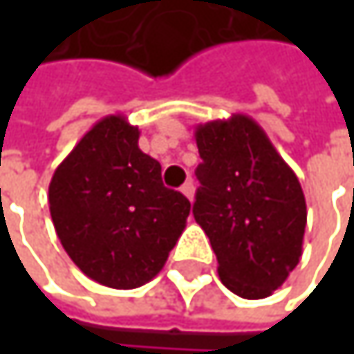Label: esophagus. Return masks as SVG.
<instances>
[{
    "label": "esophagus",
    "instance_id": "1",
    "mask_svg": "<svg viewBox=\"0 0 354 354\" xmlns=\"http://www.w3.org/2000/svg\"><path fill=\"white\" fill-rule=\"evenodd\" d=\"M182 194H184L190 203L194 201V184H192V180H188V182L182 186Z\"/></svg>",
    "mask_w": 354,
    "mask_h": 354
}]
</instances>
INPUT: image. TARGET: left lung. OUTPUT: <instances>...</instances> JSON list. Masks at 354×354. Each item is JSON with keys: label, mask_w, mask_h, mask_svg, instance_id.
Here are the masks:
<instances>
[{"label": "left lung", "mask_w": 354, "mask_h": 354, "mask_svg": "<svg viewBox=\"0 0 354 354\" xmlns=\"http://www.w3.org/2000/svg\"><path fill=\"white\" fill-rule=\"evenodd\" d=\"M194 139L203 164L192 215L211 240L219 279L244 299H264L301 258V184L246 114L196 124Z\"/></svg>", "instance_id": "left-lung-1"}]
</instances>
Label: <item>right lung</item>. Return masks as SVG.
I'll return each instance as SVG.
<instances>
[{"label": "right lung", "instance_id": "obj_1", "mask_svg": "<svg viewBox=\"0 0 354 354\" xmlns=\"http://www.w3.org/2000/svg\"><path fill=\"white\" fill-rule=\"evenodd\" d=\"M55 232L92 281L137 289L166 264L186 227L188 198L162 182L122 114L98 120L57 166L48 184Z\"/></svg>", "mask_w": 354, "mask_h": 354}]
</instances>
